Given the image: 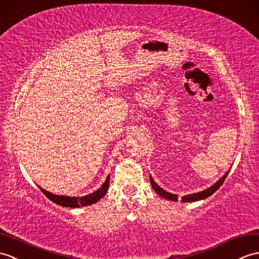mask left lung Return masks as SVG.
Here are the masks:
<instances>
[{
	"label": "left lung",
	"mask_w": 259,
	"mask_h": 259,
	"mask_svg": "<svg viewBox=\"0 0 259 259\" xmlns=\"http://www.w3.org/2000/svg\"><path fill=\"white\" fill-rule=\"evenodd\" d=\"M229 171H227V173L224 175L220 181H218L217 183H215L214 185H212L211 187L205 189V191L200 192V193H195V194H191V195H187V196H184L182 198V202L186 203V202H196V200H199V199H204L206 197L210 196L211 194H214L218 188H220L222 186V184L224 183V181H225V178L227 177ZM149 181H151V184H152V187L155 192L157 193V195H159V196H162L166 199H169V200H174V202H177L178 200V196L177 195H174V194H169L167 192H165L163 188H160L156 183L154 182V180L152 178V176H149Z\"/></svg>",
	"instance_id": "obj_1"
}]
</instances>
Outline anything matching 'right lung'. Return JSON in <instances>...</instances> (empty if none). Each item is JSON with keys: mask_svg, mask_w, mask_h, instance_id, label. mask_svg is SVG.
I'll return each instance as SVG.
<instances>
[{"mask_svg": "<svg viewBox=\"0 0 259 259\" xmlns=\"http://www.w3.org/2000/svg\"><path fill=\"white\" fill-rule=\"evenodd\" d=\"M110 187V176H107L106 181L103 184L102 187L100 189H97L96 192L92 193L90 195H86V196L83 197H68V196H59V195H54L52 193H49L45 191V189L39 187L42 193L47 196L49 199H51L52 202L60 205V206H64V207H79V206H88L91 204H94L96 202L105 196V194L107 193V189Z\"/></svg>", "mask_w": 259, "mask_h": 259, "instance_id": "1", "label": "right lung"}]
</instances>
